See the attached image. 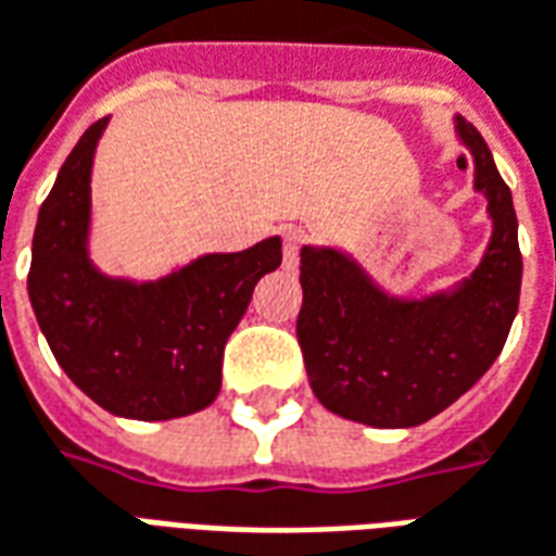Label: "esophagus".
Returning <instances> with one entry per match:
<instances>
[{
  "instance_id": "esophagus-1",
  "label": "esophagus",
  "mask_w": 556,
  "mask_h": 556,
  "mask_svg": "<svg viewBox=\"0 0 556 556\" xmlns=\"http://www.w3.org/2000/svg\"><path fill=\"white\" fill-rule=\"evenodd\" d=\"M302 242H305V230H302V227H287L285 230V257L296 260V251Z\"/></svg>"
}]
</instances>
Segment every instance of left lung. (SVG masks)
<instances>
[{
    "mask_svg": "<svg viewBox=\"0 0 556 556\" xmlns=\"http://www.w3.org/2000/svg\"><path fill=\"white\" fill-rule=\"evenodd\" d=\"M455 134L473 155V188L488 200L491 242L452 290L386 293L356 260L302 248L296 334L311 389L326 410L371 428H413L455 404L494 365L521 296L518 218L491 149L467 119Z\"/></svg>",
    "mask_w": 556,
    "mask_h": 556,
    "instance_id": "1",
    "label": "left lung"
}]
</instances>
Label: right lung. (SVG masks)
Wrapping results in <instances>:
<instances>
[{
	"mask_svg": "<svg viewBox=\"0 0 556 556\" xmlns=\"http://www.w3.org/2000/svg\"><path fill=\"white\" fill-rule=\"evenodd\" d=\"M108 116L89 125L38 212L29 302L77 389L113 416L161 422L208 407L224 344L263 275L281 266V236L239 254H203L155 281L113 278L89 257L92 161Z\"/></svg>",
	"mask_w": 556,
	"mask_h": 556,
	"instance_id": "obj_1",
	"label": "right lung"
}]
</instances>
